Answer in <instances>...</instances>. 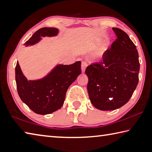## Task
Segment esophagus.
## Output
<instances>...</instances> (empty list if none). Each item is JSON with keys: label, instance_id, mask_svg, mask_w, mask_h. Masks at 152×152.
I'll use <instances>...</instances> for the list:
<instances>
[{"label": "esophagus", "instance_id": "esophagus-1", "mask_svg": "<svg viewBox=\"0 0 152 152\" xmlns=\"http://www.w3.org/2000/svg\"><path fill=\"white\" fill-rule=\"evenodd\" d=\"M87 61H82V63H81V70H82L83 73L85 72V69H86V67H87Z\"/></svg>", "mask_w": 152, "mask_h": 152}]
</instances>
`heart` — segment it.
I'll list each match as a JSON object with an SVG mask.
<instances>
[{
	"label": "heart",
	"mask_w": 152,
	"mask_h": 152,
	"mask_svg": "<svg viewBox=\"0 0 152 152\" xmlns=\"http://www.w3.org/2000/svg\"><path fill=\"white\" fill-rule=\"evenodd\" d=\"M100 54H101V52H99L98 53H97V55H100Z\"/></svg>",
	"instance_id": "1"
}]
</instances>
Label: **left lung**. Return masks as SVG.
Here are the masks:
<instances>
[{"label": "left lung", "mask_w": 152, "mask_h": 152, "mask_svg": "<svg viewBox=\"0 0 152 152\" xmlns=\"http://www.w3.org/2000/svg\"><path fill=\"white\" fill-rule=\"evenodd\" d=\"M117 38L102 54L101 61L85 70L90 101L101 110H113L127 103L138 85L140 62L138 50L128 34L113 28Z\"/></svg>", "instance_id": "obj_1"}]
</instances>
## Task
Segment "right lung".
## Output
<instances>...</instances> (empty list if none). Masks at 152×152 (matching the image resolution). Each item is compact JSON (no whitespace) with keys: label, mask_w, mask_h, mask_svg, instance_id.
<instances>
[{"label":"right lung","mask_w":152,"mask_h":152,"mask_svg":"<svg viewBox=\"0 0 152 152\" xmlns=\"http://www.w3.org/2000/svg\"><path fill=\"white\" fill-rule=\"evenodd\" d=\"M58 32L56 28H40L24 45H33L40 40L41 36H53ZM81 65L79 61L71 65H58L44 78L28 81L17 61L15 79L19 96L36 114L44 115L58 110L64 104L69 87L81 73Z\"/></svg>","instance_id":"add662e5"}]
</instances>
